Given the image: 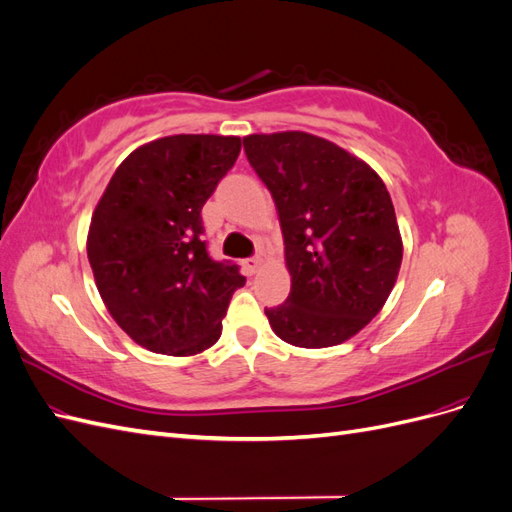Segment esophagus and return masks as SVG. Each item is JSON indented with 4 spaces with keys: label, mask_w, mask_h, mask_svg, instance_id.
<instances>
[{
    "label": "esophagus",
    "mask_w": 512,
    "mask_h": 512,
    "mask_svg": "<svg viewBox=\"0 0 512 512\" xmlns=\"http://www.w3.org/2000/svg\"><path fill=\"white\" fill-rule=\"evenodd\" d=\"M243 267H245V271L247 273H256L260 267H262V258H258V256H254V258H247V260H243Z\"/></svg>",
    "instance_id": "esophagus-1"
}]
</instances>
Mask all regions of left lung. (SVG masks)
<instances>
[{
    "label": "left lung",
    "instance_id": "8db88e82",
    "mask_svg": "<svg viewBox=\"0 0 512 512\" xmlns=\"http://www.w3.org/2000/svg\"><path fill=\"white\" fill-rule=\"evenodd\" d=\"M243 147L286 243L290 294L265 309L271 329L297 348L344 344L397 282L404 243L389 190L367 162L314 134H250Z\"/></svg>",
    "mask_w": 512,
    "mask_h": 512
}]
</instances>
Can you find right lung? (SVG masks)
I'll list each match as a JSON object with an SVG mask.
<instances>
[{
    "mask_svg": "<svg viewBox=\"0 0 512 512\" xmlns=\"http://www.w3.org/2000/svg\"><path fill=\"white\" fill-rule=\"evenodd\" d=\"M239 151V136L156 138L117 166L100 196L87 258L108 314L138 346L194 356L220 339L245 277L209 258L200 211Z\"/></svg>",
    "mask_w": 512,
    "mask_h": 512,
    "instance_id": "add662e5",
    "label": "right lung"
}]
</instances>
